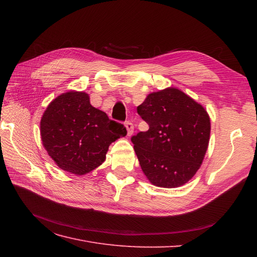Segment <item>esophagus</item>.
Wrapping results in <instances>:
<instances>
[{"mask_svg": "<svg viewBox=\"0 0 257 257\" xmlns=\"http://www.w3.org/2000/svg\"><path fill=\"white\" fill-rule=\"evenodd\" d=\"M125 127L127 130V136L133 135V133H134V124L130 122V121H127V122H125Z\"/></svg>", "mask_w": 257, "mask_h": 257, "instance_id": "1", "label": "esophagus"}]
</instances>
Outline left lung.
<instances>
[{"label":"left lung","instance_id":"obj_1","mask_svg":"<svg viewBox=\"0 0 257 257\" xmlns=\"http://www.w3.org/2000/svg\"><path fill=\"white\" fill-rule=\"evenodd\" d=\"M137 112L149 130L132 137L145 176L160 188H179L197 173L208 149L211 123L205 107L169 87L148 94Z\"/></svg>","mask_w":257,"mask_h":257}]
</instances>
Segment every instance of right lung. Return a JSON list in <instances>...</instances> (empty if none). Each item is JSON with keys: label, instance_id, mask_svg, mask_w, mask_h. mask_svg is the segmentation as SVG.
Returning a JSON list of instances; mask_svg holds the SVG:
<instances>
[{"label": "right lung", "instance_id": "1", "mask_svg": "<svg viewBox=\"0 0 257 257\" xmlns=\"http://www.w3.org/2000/svg\"><path fill=\"white\" fill-rule=\"evenodd\" d=\"M126 135L123 124L93 107L88 93L71 90L47 106L41 119L43 146L59 168L76 176L106 160L109 145Z\"/></svg>", "mask_w": 257, "mask_h": 257}]
</instances>
